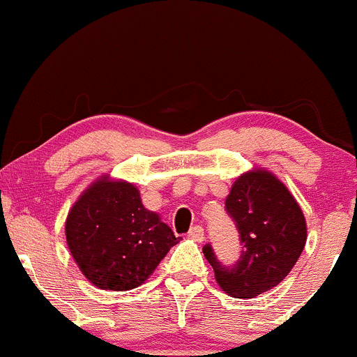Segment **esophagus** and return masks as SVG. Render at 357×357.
<instances>
[{"mask_svg":"<svg viewBox=\"0 0 357 357\" xmlns=\"http://www.w3.org/2000/svg\"><path fill=\"white\" fill-rule=\"evenodd\" d=\"M189 238L194 239V241L202 243L204 241V227L202 226H194L189 231Z\"/></svg>","mask_w":357,"mask_h":357,"instance_id":"1","label":"esophagus"}]
</instances>
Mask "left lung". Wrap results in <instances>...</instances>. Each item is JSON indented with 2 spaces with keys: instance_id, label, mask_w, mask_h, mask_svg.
Segmentation results:
<instances>
[{
  "instance_id": "8db88e82",
  "label": "left lung",
  "mask_w": 357,
  "mask_h": 357,
  "mask_svg": "<svg viewBox=\"0 0 357 357\" xmlns=\"http://www.w3.org/2000/svg\"><path fill=\"white\" fill-rule=\"evenodd\" d=\"M226 211L239 231L241 258L234 266L222 265L211 244L204 246V256L222 291L255 298L282 283L298 261L307 243L305 215L285 183L265 168L234 180Z\"/></svg>"
}]
</instances>
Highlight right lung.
<instances>
[{"mask_svg":"<svg viewBox=\"0 0 357 357\" xmlns=\"http://www.w3.org/2000/svg\"><path fill=\"white\" fill-rule=\"evenodd\" d=\"M67 246L79 270L101 290L126 291L145 283L180 241L139 190L101 175L75 200L66 219Z\"/></svg>","mask_w":357,"mask_h":357,"instance_id":"1","label":"right lung"}]
</instances>
